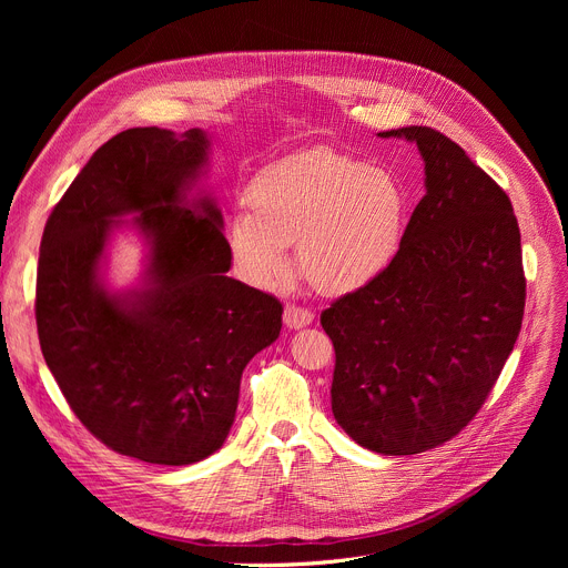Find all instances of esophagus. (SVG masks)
<instances>
[{
    "label": "esophagus",
    "instance_id": "esophagus-1",
    "mask_svg": "<svg viewBox=\"0 0 568 568\" xmlns=\"http://www.w3.org/2000/svg\"><path fill=\"white\" fill-rule=\"evenodd\" d=\"M283 320H285V324L290 326V329H302V326L313 322V311L290 304V306H285Z\"/></svg>",
    "mask_w": 568,
    "mask_h": 568
}]
</instances>
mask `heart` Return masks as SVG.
<instances>
[{
  "instance_id": "b5f03b06",
  "label": "heart",
  "mask_w": 568,
  "mask_h": 568,
  "mask_svg": "<svg viewBox=\"0 0 568 568\" xmlns=\"http://www.w3.org/2000/svg\"><path fill=\"white\" fill-rule=\"evenodd\" d=\"M230 223L234 264L251 285L274 287L300 242L306 278L329 294L362 290L396 260L407 221L398 179L336 149H311L262 170Z\"/></svg>"
}]
</instances>
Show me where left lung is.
<instances>
[{
  "label": "left lung",
  "mask_w": 568,
  "mask_h": 568,
  "mask_svg": "<svg viewBox=\"0 0 568 568\" xmlns=\"http://www.w3.org/2000/svg\"><path fill=\"white\" fill-rule=\"evenodd\" d=\"M379 135L416 142L426 195L392 266L320 322L336 352L338 426L375 454L412 456L486 403L520 334L527 281L511 200L460 144L430 126Z\"/></svg>",
  "instance_id": "1"
}]
</instances>
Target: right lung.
<instances>
[{
  "label": "right lung",
  "mask_w": 568,
  "mask_h": 568,
  "mask_svg": "<svg viewBox=\"0 0 568 568\" xmlns=\"http://www.w3.org/2000/svg\"><path fill=\"white\" fill-rule=\"evenodd\" d=\"M209 140L146 126L101 144L48 216L37 272L43 359L80 424L108 449L191 465L221 449L239 382L281 334L274 294L225 272L232 251L212 200L184 204ZM140 213L148 287L116 297L98 283L111 221Z\"/></svg>",
  "instance_id": "obj_1"
}]
</instances>
